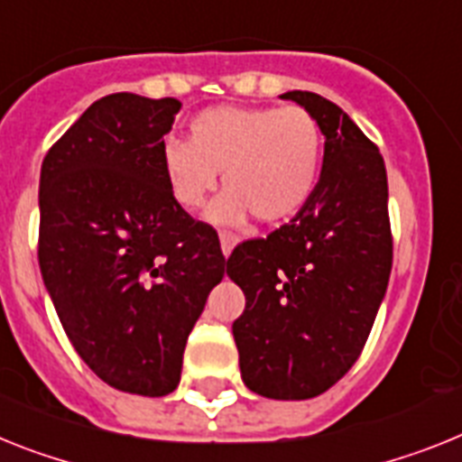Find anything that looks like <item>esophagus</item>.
<instances>
[{"label": "esophagus", "instance_id": "34e87169", "mask_svg": "<svg viewBox=\"0 0 462 462\" xmlns=\"http://www.w3.org/2000/svg\"><path fill=\"white\" fill-rule=\"evenodd\" d=\"M235 244H237V239L232 237V235H227V232H223V235H220V251H223L225 258H230L232 249H235Z\"/></svg>", "mask_w": 462, "mask_h": 462}]
</instances>
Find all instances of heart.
<instances>
[{
    "label": "heart",
    "instance_id": "1",
    "mask_svg": "<svg viewBox=\"0 0 462 462\" xmlns=\"http://www.w3.org/2000/svg\"><path fill=\"white\" fill-rule=\"evenodd\" d=\"M321 150V126L303 107L216 106L192 117L188 143H166L162 171L185 211L204 207L223 173L227 192L207 213L213 225L239 227L251 213L274 225L293 218L312 197Z\"/></svg>",
    "mask_w": 462,
    "mask_h": 462
}]
</instances>
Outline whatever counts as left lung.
<instances>
[{"instance_id": "1", "label": "left lung", "mask_w": 462, "mask_h": 462, "mask_svg": "<svg viewBox=\"0 0 462 462\" xmlns=\"http://www.w3.org/2000/svg\"><path fill=\"white\" fill-rule=\"evenodd\" d=\"M324 134L305 207L267 239L239 244L227 277L246 308L232 324L244 385L267 399L327 393L362 355L393 270L387 173L378 147L336 103L289 91Z\"/></svg>"}]
</instances>
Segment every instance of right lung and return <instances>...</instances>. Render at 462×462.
<instances>
[{
	"instance_id": "right-lung-1",
	"label": "right lung",
	"mask_w": 462,
	"mask_h": 462,
	"mask_svg": "<svg viewBox=\"0 0 462 462\" xmlns=\"http://www.w3.org/2000/svg\"><path fill=\"white\" fill-rule=\"evenodd\" d=\"M176 98L112 93L49 150L40 270L77 355L143 397L180 383L188 336L225 274L218 235L173 201L162 171Z\"/></svg>"
}]
</instances>
